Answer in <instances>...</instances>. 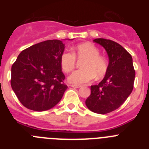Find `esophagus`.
Returning a JSON list of instances; mask_svg holds the SVG:
<instances>
[{"mask_svg":"<svg viewBox=\"0 0 149 149\" xmlns=\"http://www.w3.org/2000/svg\"><path fill=\"white\" fill-rule=\"evenodd\" d=\"M71 86L73 88H80L81 86H80V85H74V84H72V85H71Z\"/></svg>","mask_w":149,"mask_h":149,"instance_id":"obj_1","label":"esophagus"}]
</instances>
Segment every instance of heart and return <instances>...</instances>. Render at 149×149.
Masks as SVG:
<instances>
[{
    "label": "heart",
    "mask_w": 149,
    "mask_h": 149,
    "mask_svg": "<svg viewBox=\"0 0 149 149\" xmlns=\"http://www.w3.org/2000/svg\"><path fill=\"white\" fill-rule=\"evenodd\" d=\"M83 60L81 63L82 68L74 72L68 77L71 84H83L90 82L95 78L100 79L105 75L108 69V63L100 51L91 42H84L72 48V53L64 51L60 56V63L63 72L68 73L75 68L77 61Z\"/></svg>",
    "instance_id": "1"
}]
</instances>
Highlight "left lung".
Returning <instances> with one entry per match:
<instances>
[{
    "label": "left lung",
    "instance_id": "left-lung-1",
    "mask_svg": "<svg viewBox=\"0 0 149 149\" xmlns=\"http://www.w3.org/2000/svg\"><path fill=\"white\" fill-rule=\"evenodd\" d=\"M109 56L108 69L98 85L91 86V94L86 105L91 111L106 114L118 109L134 88L135 70L132 56L119 43L110 39H95Z\"/></svg>",
    "mask_w": 149,
    "mask_h": 149
}]
</instances>
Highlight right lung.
<instances>
[{"mask_svg":"<svg viewBox=\"0 0 149 149\" xmlns=\"http://www.w3.org/2000/svg\"><path fill=\"white\" fill-rule=\"evenodd\" d=\"M65 45L51 39L22 51L12 65L11 86L24 107L34 111L52 108L68 86L60 59Z\"/></svg>","mask_w":149,"mask_h":149,"instance_id":"right-lung-1","label":"right lung"}]
</instances>
